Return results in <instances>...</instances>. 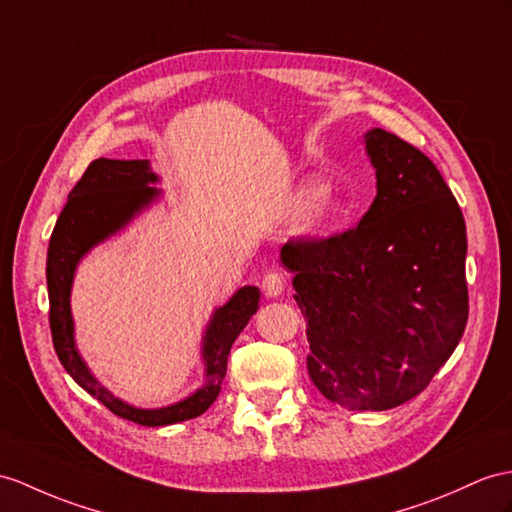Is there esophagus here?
<instances>
[{
	"instance_id": "1",
	"label": "esophagus",
	"mask_w": 512,
	"mask_h": 512,
	"mask_svg": "<svg viewBox=\"0 0 512 512\" xmlns=\"http://www.w3.org/2000/svg\"><path fill=\"white\" fill-rule=\"evenodd\" d=\"M284 286H286V280L280 271H269L263 278V293L267 297H280L284 293Z\"/></svg>"
}]
</instances>
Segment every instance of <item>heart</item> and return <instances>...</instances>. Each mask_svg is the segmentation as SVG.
Listing matches in <instances>:
<instances>
[{
  "mask_svg": "<svg viewBox=\"0 0 512 512\" xmlns=\"http://www.w3.org/2000/svg\"><path fill=\"white\" fill-rule=\"evenodd\" d=\"M319 180L308 178L291 193L289 206L293 213H304L297 223V232L306 239H321L334 230L341 219V206Z\"/></svg>",
  "mask_w": 512,
  "mask_h": 512,
  "instance_id": "1",
  "label": "heart"
}]
</instances>
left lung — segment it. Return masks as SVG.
<instances>
[{"label": "left lung", "mask_w": 512, "mask_h": 512, "mask_svg": "<svg viewBox=\"0 0 512 512\" xmlns=\"http://www.w3.org/2000/svg\"><path fill=\"white\" fill-rule=\"evenodd\" d=\"M365 149L376 197L356 228L289 241L306 319L310 380L350 410H389L419 395L467 326V230L434 162L373 128Z\"/></svg>", "instance_id": "left-lung-1"}]
</instances>
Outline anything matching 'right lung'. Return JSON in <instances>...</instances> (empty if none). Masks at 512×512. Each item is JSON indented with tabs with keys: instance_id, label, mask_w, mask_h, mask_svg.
<instances>
[{
	"instance_id": "right-lung-1",
	"label": "right lung",
	"mask_w": 512,
	"mask_h": 512,
	"mask_svg": "<svg viewBox=\"0 0 512 512\" xmlns=\"http://www.w3.org/2000/svg\"><path fill=\"white\" fill-rule=\"evenodd\" d=\"M158 176L149 160H110L97 158L73 186L67 206L56 221L47 249V291H49V328L54 350L62 367L82 389L102 402L117 417L158 428L199 417L217 400L221 382L226 378L230 347L247 321L258 310V286H241L226 304L210 317L204 339V384L184 400L162 408H136L112 395L99 382L76 345V330L71 317V286L80 260L99 243L123 230L160 197Z\"/></svg>"
}]
</instances>
